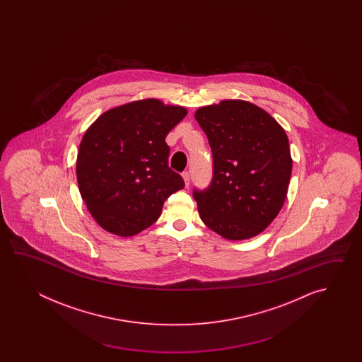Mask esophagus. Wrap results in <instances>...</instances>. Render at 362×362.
<instances>
[{
  "label": "esophagus",
  "mask_w": 362,
  "mask_h": 362,
  "mask_svg": "<svg viewBox=\"0 0 362 362\" xmlns=\"http://www.w3.org/2000/svg\"><path fill=\"white\" fill-rule=\"evenodd\" d=\"M182 178H184L185 185L189 186V184H190V175H189V172H184L182 173Z\"/></svg>",
  "instance_id": "34e87169"
}]
</instances>
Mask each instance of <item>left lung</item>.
<instances>
[{"instance_id":"1","label":"left lung","mask_w":362,"mask_h":362,"mask_svg":"<svg viewBox=\"0 0 362 362\" xmlns=\"http://www.w3.org/2000/svg\"><path fill=\"white\" fill-rule=\"evenodd\" d=\"M214 176L194 189L200 218L230 240L252 238L269 226L285 203L293 159L284 128L254 103L225 100L199 108Z\"/></svg>"}]
</instances>
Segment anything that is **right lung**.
<instances>
[{
  "label": "right lung",
  "instance_id": "1",
  "mask_svg": "<svg viewBox=\"0 0 362 362\" xmlns=\"http://www.w3.org/2000/svg\"><path fill=\"white\" fill-rule=\"evenodd\" d=\"M187 114L159 100L106 111L85 132L76 160L78 190L105 230L132 237L159 218L164 202L185 186L168 165L165 137Z\"/></svg>",
  "mask_w": 362,
  "mask_h": 362
}]
</instances>
